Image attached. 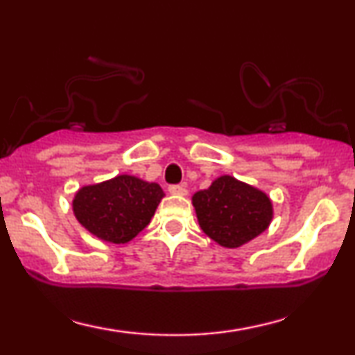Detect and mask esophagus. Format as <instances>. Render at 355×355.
<instances>
[{
	"mask_svg": "<svg viewBox=\"0 0 355 355\" xmlns=\"http://www.w3.org/2000/svg\"><path fill=\"white\" fill-rule=\"evenodd\" d=\"M168 191H169V193H173V196H187V189L184 186H179V184L169 186Z\"/></svg>",
	"mask_w": 355,
	"mask_h": 355,
	"instance_id": "1",
	"label": "esophagus"
}]
</instances>
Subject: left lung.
I'll list each match as a JSON object with an SVG mask.
<instances>
[{
	"mask_svg": "<svg viewBox=\"0 0 355 355\" xmlns=\"http://www.w3.org/2000/svg\"><path fill=\"white\" fill-rule=\"evenodd\" d=\"M202 231L223 247L237 249L260 236L273 220V203L260 189L220 176L205 191L193 193Z\"/></svg>",
	"mask_w": 355,
	"mask_h": 355,
	"instance_id": "1",
	"label": "left lung"
}]
</instances>
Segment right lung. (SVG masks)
Wrapping results in <instances>:
<instances>
[{
  "label": "right lung",
  "mask_w": 355,
  "mask_h": 355,
  "mask_svg": "<svg viewBox=\"0 0 355 355\" xmlns=\"http://www.w3.org/2000/svg\"><path fill=\"white\" fill-rule=\"evenodd\" d=\"M164 197L157 182L121 174L76 192L72 210L87 231L111 244L132 241L155 215Z\"/></svg>",
  "instance_id": "right-lung-1"
}]
</instances>
